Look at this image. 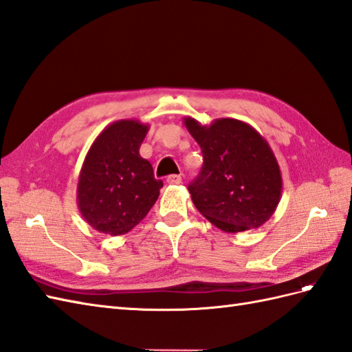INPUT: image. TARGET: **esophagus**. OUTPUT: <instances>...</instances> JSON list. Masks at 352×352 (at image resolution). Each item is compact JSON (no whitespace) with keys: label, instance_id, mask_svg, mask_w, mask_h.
<instances>
[{"label":"esophagus","instance_id":"esophagus-1","mask_svg":"<svg viewBox=\"0 0 352 352\" xmlns=\"http://www.w3.org/2000/svg\"><path fill=\"white\" fill-rule=\"evenodd\" d=\"M181 182H182V177L179 175H170L167 177V184H170V185H179Z\"/></svg>","mask_w":352,"mask_h":352}]
</instances>
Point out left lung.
Instances as JSON below:
<instances>
[{
	"label": "left lung",
	"instance_id": "obj_1",
	"mask_svg": "<svg viewBox=\"0 0 352 352\" xmlns=\"http://www.w3.org/2000/svg\"><path fill=\"white\" fill-rule=\"evenodd\" d=\"M184 124L203 153L200 175L188 186L195 208L226 233L261 227L282 194L280 168L267 140L239 119L201 125L188 116Z\"/></svg>",
	"mask_w": 352,
	"mask_h": 352
}]
</instances>
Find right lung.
Listing matches in <instances>:
<instances>
[{"mask_svg":"<svg viewBox=\"0 0 352 352\" xmlns=\"http://www.w3.org/2000/svg\"><path fill=\"white\" fill-rule=\"evenodd\" d=\"M149 125L121 119L102 130L85 157L77 182V208L100 233L131 231L155 204L162 181L140 157Z\"/></svg>","mask_w":352,"mask_h":352,"instance_id":"add662e5","label":"right lung"}]
</instances>
